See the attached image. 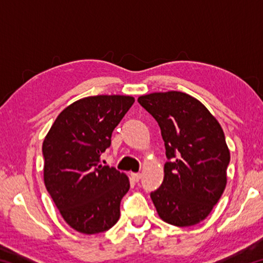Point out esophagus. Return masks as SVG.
Returning a JSON list of instances; mask_svg holds the SVG:
<instances>
[{"label": "esophagus", "instance_id": "34e87169", "mask_svg": "<svg viewBox=\"0 0 263 263\" xmlns=\"http://www.w3.org/2000/svg\"><path fill=\"white\" fill-rule=\"evenodd\" d=\"M131 177H132V180L135 181V182H138L139 181L140 179H141V174L140 173H132L131 174Z\"/></svg>", "mask_w": 263, "mask_h": 263}]
</instances>
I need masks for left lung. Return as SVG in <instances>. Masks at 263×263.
I'll return each mask as SVG.
<instances>
[{"label": "left lung", "instance_id": "1", "mask_svg": "<svg viewBox=\"0 0 263 263\" xmlns=\"http://www.w3.org/2000/svg\"><path fill=\"white\" fill-rule=\"evenodd\" d=\"M161 128L169 161L163 182L151 193L159 217L186 228L210 215L228 183L230 149L215 116L182 91L152 92L138 99Z\"/></svg>", "mask_w": 263, "mask_h": 263}]
</instances>
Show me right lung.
<instances>
[{
  "label": "right lung",
  "instance_id": "add662e5",
  "mask_svg": "<svg viewBox=\"0 0 263 263\" xmlns=\"http://www.w3.org/2000/svg\"><path fill=\"white\" fill-rule=\"evenodd\" d=\"M135 103L125 95L88 96L58 116L43 142L44 183L64 220L83 234L108 231L121 216L130 181L101 155Z\"/></svg>",
  "mask_w": 263,
  "mask_h": 263
}]
</instances>
